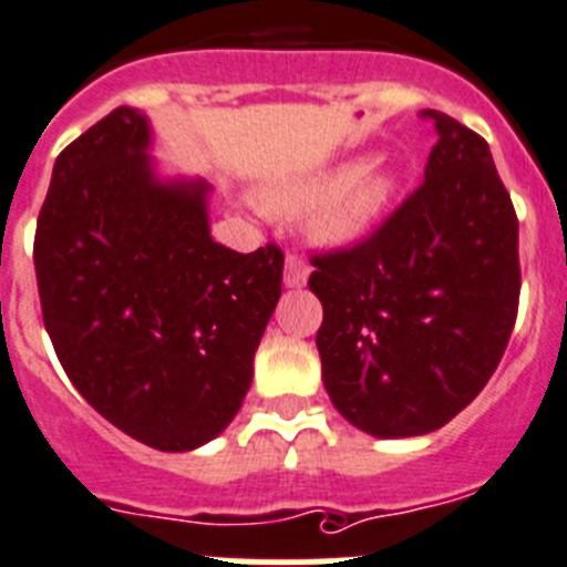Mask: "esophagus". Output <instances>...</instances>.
Masks as SVG:
<instances>
[{"mask_svg":"<svg viewBox=\"0 0 567 567\" xmlns=\"http://www.w3.org/2000/svg\"><path fill=\"white\" fill-rule=\"evenodd\" d=\"M306 280H309V264L298 256H289L284 264V284L289 289H300L306 287Z\"/></svg>","mask_w":567,"mask_h":567,"instance_id":"esophagus-1","label":"esophagus"}]
</instances>
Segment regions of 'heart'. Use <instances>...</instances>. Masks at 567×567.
Segmentation results:
<instances>
[{"mask_svg":"<svg viewBox=\"0 0 567 567\" xmlns=\"http://www.w3.org/2000/svg\"><path fill=\"white\" fill-rule=\"evenodd\" d=\"M395 192V175L384 166L350 161L331 172L295 177L264 188L275 214H311V228L326 245H348L379 219Z\"/></svg>","mask_w":567,"mask_h":567,"instance_id":"b5f03b06","label":"heart"}]
</instances>
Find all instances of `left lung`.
<instances>
[{
    "label": "left lung",
    "instance_id": "obj_1",
    "mask_svg": "<svg viewBox=\"0 0 567 567\" xmlns=\"http://www.w3.org/2000/svg\"><path fill=\"white\" fill-rule=\"evenodd\" d=\"M436 144L412 197L350 250L317 256L322 384L348 423L420 436L498 368L517 317V217L487 142L425 111Z\"/></svg>",
    "mask_w": 567,
    "mask_h": 567
}]
</instances>
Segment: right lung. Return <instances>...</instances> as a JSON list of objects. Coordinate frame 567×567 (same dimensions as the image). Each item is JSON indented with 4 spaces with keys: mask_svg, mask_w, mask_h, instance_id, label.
Segmentation results:
<instances>
[{
    "mask_svg": "<svg viewBox=\"0 0 567 567\" xmlns=\"http://www.w3.org/2000/svg\"><path fill=\"white\" fill-rule=\"evenodd\" d=\"M150 118L116 107L55 161L35 228L41 311L63 370L118 431L158 451L223 434L252 381L284 252H236L212 183L158 169Z\"/></svg>",
    "mask_w": 567,
    "mask_h": 567,
    "instance_id": "1",
    "label": "right lung"
}]
</instances>
